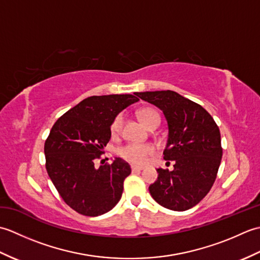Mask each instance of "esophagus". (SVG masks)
Instances as JSON below:
<instances>
[{"mask_svg":"<svg viewBox=\"0 0 260 260\" xmlns=\"http://www.w3.org/2000/svg\"><path fill=\"white\" fill-rule=\"evenodd\" d=\"M131 169H132V172H140V171H142L143 170V168H141V167H136V165H132L131 167Z\"/></svg>","mask_w":260,"mask_h":260,"instance_id":"obj_1","label":"esophagus"}]
</instances>
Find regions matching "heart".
I'll list each match as a JSON object with an SVG mask.
<instances>
[{"mask_svg": "<svg viewBox=\"0 0 260 260\" xmlns=\"http://www.w3.org/2000/svg\"><path fill=\"white\" fill-rule=\"evenodd\" d=\"M139 118L141 120V123L146 127L154 118L159 119L158 114L155 110H153L151 108L141 109L139 112ZM123 114L116 116L115 119L113 120L112 126H110V132H112L113 135H117L119 133L121 129V125H123ZM154 151L155 150H154V147L151 144H136V143H132V144H128L120 148L119 155L131 163L142 165L146 163L148 156L152 155Z\"/></svg>", "mask_w": 260, "mask_h": 260, "instance_id": "b5f03b06", "label": "heart"}]
</instances>
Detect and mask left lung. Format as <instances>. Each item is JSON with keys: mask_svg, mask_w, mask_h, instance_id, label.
Wrapping results in <instances>:
<instances>
[{"mask_svg": "<svg viewBox=\"0 0 260 260\" xmlns=\"http://www.w3.org/2000/svg\"><path fill=\"white\" fill-rule=\"evenodd\" d=\"M159 108L168 121L164 159L172 171L157 169V180L148 190L162 207L185 211L211 189L222 157L219 127L206 109L172 90L135 92Z\"/></svg>", "mask_w": 260, "mask_h": 260, "instance_id": "left-lung-1", "label": "left lung"}]
</instances>
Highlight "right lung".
<instances>
[{"label": "right lung", "instance_id": "1", "mask_svg": "<svg viewBox=\"0 0 260 260\" xmlns=\"http://www.w3.org/2000/svg\"><path fill=\"white\" fill-rule=\"evenodd\" d=\"M135 95V93H134ZM134 95L91 96L60 117L45 143L46 169L63 201L88 217L108 212L121 198L131 167L119 157L95 167L112 136L110 126Z\"/></svg>", "mask_w": 260, "mask_h": 260}]
</instances>
